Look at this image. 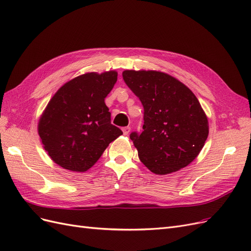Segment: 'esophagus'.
<instances>
[{
    "mask_svg": "<svg viewBox=\"0 0 251 251\" xmlns=\"http://www.w3.org/2000/svg\"><path fill=\"white\" fill-rule=\"evenodd\" d=\"M130 131H131L130 126H125V127H123V132H124V135H128V133H130Z\"/></svg>",
    "mask_w": 251,
    "mask_h": 251,
    "instance_id": "34e87169",
    "label": "esophagus"
}]
</instances>
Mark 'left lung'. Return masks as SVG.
Listing matches in <instances>:
<instances>
[{
    "mask_svg": "<svg viewBox=\"0 0 251 251\" xmlns=\"http://www.w3.org/2000/svg\"><path fill=\"white\" fill-rule=\"evenodd\" d=\"M123 77L144 109L142 133L130 135L140 161L157 175L193 162L208 136L207 116L198 98L164 72L126 70Z\"/></svg>",
    "mask_w": 251,
    "mask_h": 251,
    "instance_id": "obj_1",
    "label": "left lung"
}]
</instances>
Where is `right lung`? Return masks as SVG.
Wrapping results in <instances>:
<instances>
[{"label":"right lung","mask_w":251,"mask_h":251,"mask_svg":"<svg viewBox=\"0 0 251 251\" xmlns=\"http://www.w3.org/2000/svg\"><path fill=\"white\" fill-rule=\"evenodd\" d=\"M117 81L116 71L89 72L60 87L37 125L50 158L71 172H86L123 132L111 124L104 98Z\"/></svg>","instance_id":"obj_1"}]
</instances>
